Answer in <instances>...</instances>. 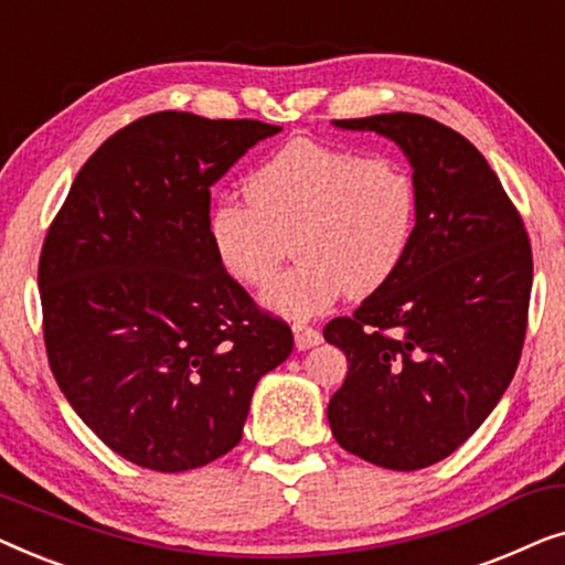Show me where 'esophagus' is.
Wrapping results in <instances>:
<instances>
[{"mask_svg": "<svg viewBox=\"0 0 565 565\" xmlns=\"http://www.w3.org/2000/svg\"><path fill=\"white\" fill-rule=\"evenodd\" d=\"M292 334H296V347L300 352H306V350H311V347L321 344V334L313 327H308L306 321L292 323Z\"/></svg>", "mask_w": 565, "mask_h": 565, "instance_id": "esophagus-1", "label": "esophagus"}]
</instances>
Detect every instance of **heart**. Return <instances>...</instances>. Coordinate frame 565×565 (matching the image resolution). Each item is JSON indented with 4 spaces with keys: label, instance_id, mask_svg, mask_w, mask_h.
Instances as JSON below:
<instances>
[{
    "label": "heart",
    "instance_id": "heart-1",
    "mask_svg": "<svg viewBox=\"0 0 565 565\" xmlns=\"http://www.w3.org/2000/svg\"><path fill=\"white\" fill-rule=\"evenodd\" d=\"M249 195H221L207 236L223 269L244 285L267 282L288 252L298 262L262 292L277 313H321L347 290L367 296L391 280L412 249L419 182L404 161L292 138L246 180Z\"/></svg>",
    "mask_w": 565,
    "mask_h": 565
}]
</instances>
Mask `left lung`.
I'll return each mask as SVG.
<instances>
[{"label":"left lung","instance_id":"left-lung-1","mask_svg":"<svg viewBox=\"0 0 565 565\" xmlns=\"http://www.w3.org/2000/svg\"><path fill=\"white\" fill-rule=\"evenodd\" d=\"M406 153L419 223L396 275L323 339L350 370L327 416L347 452L391 470L452 455L512 383L527 331L532 249L499 177L468 138L414 113L334 120Z\"/></svg>","mask_w":565,"mask_h":565}]
</instances>
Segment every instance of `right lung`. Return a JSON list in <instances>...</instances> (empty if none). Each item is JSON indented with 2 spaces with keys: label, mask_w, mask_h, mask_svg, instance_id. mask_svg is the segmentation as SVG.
<instances>
[{
  "label": "right lung",
  "mask_w": 565,
  "mask_h": 565,
  "mask_svg": "<svg viewBox=\"0 0 565 565\" xmlns=\"http://www.w3.org/2000/svg\"><path fill=\"white\" fill-rule=\"evenodd\" d=\"M280 130L146 115L92 153L45 234L51 373L136 466L180 473L234 450L259 377L292 352L288 323L257 308L207 236L213 184Z\"/></svg>",
  "instance_id": "1"
}]
</instances>
